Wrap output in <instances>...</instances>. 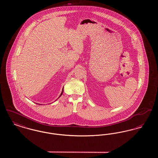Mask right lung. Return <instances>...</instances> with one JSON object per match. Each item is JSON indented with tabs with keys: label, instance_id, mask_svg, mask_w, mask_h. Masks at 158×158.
I'll return each mask as SVG.
<instances>
[{
	"label": "right lung",
	"instance_id": "add662e5",
	"mask_svg": "<svg viewBox=\"0 0 158 158\" xmlns=\"http://www.w3.org/2000/svg\"><path fill=\"white\" fill-rule=\"evenodd\" d=\"M63 89H62V92H61V94H60V96H59V98H60V97H61V95H62V94H63ZM58 98H57V99H58Z\"/></svg>",
	"mask_w": 158,
	"mask_h": 158
}]
</instances>
